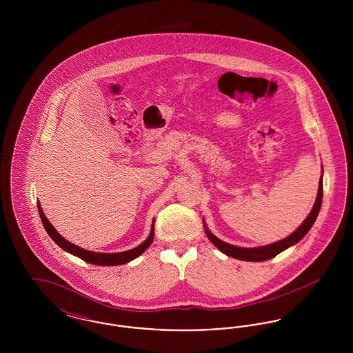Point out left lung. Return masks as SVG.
<instances>
[{
    "mask_svg": "<svg viewBox=\"0 0 353 353\" xmlns=\"http://www.w3.org/2000/svg\"><path fill=\"white\" fill-rule=\"evenodd\" d=\"M321 200H323V176H321V180L319 181V190H318L316 201L314 203V208H312L311 213L308 214V217L304 219L302 225L292 234L285 236V239H281L278 242L270 243V245H266V246H259V248H238V246L229 245V243L219 239L216 235L212 234L210 230L203 223L205 234L208 235V238L212 241V243L214 246H217L219 250H221L223 254H226L228 256H233L235 259L249 261V262L268 261V259L276 256L279 252L288 249L290 246L298 243L303 236L308 233V230L312 228L315 219H316L318 214H319Z\"/></svg>",
    "mask_w": 353,
    "mask_h": 353,
    "instance_id": "8db88e82",
    "label": "left lung"
}]
</instances>
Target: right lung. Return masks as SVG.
<instances>
[{"mask_svg":"<svg viewBox=\"0 0 353 353\" xmlns=\"http://www.w3.org/2000/svg\"><path fill=\"white\" fill-rule=\"evenodd\" d=\"M37 206H38V212H39V217L41 221L43 223V228L46 229L48 234L50 235L51 239L61 248L63 249L65 252H70L81 259H83L84 262H88L91 265H97V266H118V265H124V263H128L131 261H134V258H137L139 255H141L143 252H145L150 246H151L152 241H153V235H154V221L152 223L151 233L150 236L143 242L140 243L137 248L131 249V250H127V252H88V250H84L82 248L71 243L66 241L62 235L59 234L55 228L50 223V221L46 219L42 208H41V203L37 202Z\"/></svg>","mask_w":353,"mask_h":353,"instance_id":"1","label":"right lung"}]
</instances>
